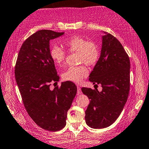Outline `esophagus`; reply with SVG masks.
Segmentation results:
<instances>
[{"label":"esophagus","mask_w":149,"mask_h":149,"mask_svg":"<svg viewBox=\"0 0 149 149\" xmlns=\"http://www.w3.org/2000/svg\"><path fill=\"white\" fill-rule=\"evenodd\" d=\"M77 93L78 95H80V94H81V93H82V92H81V88H80L79 86H77Z\"/></svg>","instance_id":"34e87169"}]
</instances>
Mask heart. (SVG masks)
Wrapping results in <instances>:
<instances>
[{
    "label": "heart",
    "mask_w": 149,
    "mask_h": 149,
    "mask_svg": "<svg viewBox=\"0 0 149 149\" xmlns=\"http://www.w3.org/2000/svg\"><path fill=\"white\" fill-rule=\"evenodd\" d=\"M63 45L68 52H78V63H86L89 66L95 64L100 56V48L93 41H88L81 36H73L63 41ZM66 52L58 45H54L50 50V56L56 66H61L66 58ZM88 75V70L85 65L71 66L63 73V80L80 83Z\"/></svg>",
    "instance_id": "heart-1"
}]
</instances>
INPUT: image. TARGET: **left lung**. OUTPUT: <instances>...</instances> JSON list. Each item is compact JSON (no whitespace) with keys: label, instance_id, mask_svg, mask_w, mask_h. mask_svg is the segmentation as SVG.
Here are the masks:
<instances>
[{"label":"left lung","instance_id":"8db88e82","mask_svg":"<svg viewBox=\"0 0 149 149\" xmlns=\"http://www.w3.org/2000/svg\"><path fill=\"white\" fill-rule=\"evenodd\" d=\"M98 61L89 76L93 84H100L102 91L82 88L90 100L85 120L93 129H103L118 118L128 98L130 86V61L117 38L102 32Z\"/></svg>","mask_w":149,"mask_h":149}]
</instances>
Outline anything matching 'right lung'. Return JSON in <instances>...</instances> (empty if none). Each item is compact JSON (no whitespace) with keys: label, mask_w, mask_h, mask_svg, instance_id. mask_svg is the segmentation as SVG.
<instances>
[{"label":"right lung","mask_w":149,"mask_h":149,"mask_svg":"<svg viewBox=\"0 0 149 149\" xmlns=\"http://www.w3.org/2000/svg\"><path fill=\"white\" fill-rule=\"evenodd\" d=\"M63 34L42 29L31 35L21 47L15 70L16 83L29 117L51 132L66 126L67 112L77 93V87L71 81L61 83L59 88H49L51 83L59 79L50 56V40Z\"/></svg>","instance_id":"obj_1"}]
</instances>
